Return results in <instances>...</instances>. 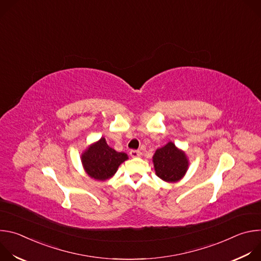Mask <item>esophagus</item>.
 Wrapping results in <instances>:
<instances>
[{
    "label": "esophagus",
    "mask_w": 261,
    "mask_h": 261,
    "mask_svg": "<svg viewBox=\"0 0 261 261\" xmlns=\"http://www.w3.org/2000/svg\"><path fill=\"white\" fill-rule=\"evenodd\" d=\"M130 156L132 158H137L140 156V152L139 151H136V150H131L130 151Z\"/></svg>",
    "instance_id": "34e87169"
}]
</instances>
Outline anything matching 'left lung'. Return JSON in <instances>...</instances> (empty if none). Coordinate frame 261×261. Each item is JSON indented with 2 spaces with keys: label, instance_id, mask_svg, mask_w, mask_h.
<instances>
[{
  "label": "left lung",
  "instance_id": "left-lung-1",
  "mask_svg": "<svg viewBox=\"0 0 261 261\" xmlns=\"http://www.w3.org/2000/svg\"><path fill=\"white\" fill-rule=\"evenodd\" d=\"M156 175L166 182L180 180L189 168V159L186 153L172 141L157 148L153 156Z\"/></svg>",
  "mask_w": 261,
  "mask_h": 261
}]
</instances>
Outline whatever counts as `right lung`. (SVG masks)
<instances>
[{
  "label": "right lung",
  "instance_id": "add662e5",
  "mask_svg": "<svg viewBox=\"0 0 261 261\" xmlns=\"http://www.w3.org/2000/svg\"><path fill=\"white\" fill-rule=\"evenodd\" d=\"M81 159L86 173L91 178L104 181L116 174L119 166L128 160V156L111 148L105 138L101 137L86 148Z\"/></svg>",
  "mask_w": 261,
  "mask_h": 261
}]
</instances>
